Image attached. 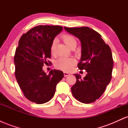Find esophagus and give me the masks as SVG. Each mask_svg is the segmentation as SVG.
<instances>
[{
	"instance_id": "esophagus-1",
	"label": "esophagus",
	"mask_w": 128,
	"mask_h": 128,
	"mask_svg": "<svg viewBox=\"0 0 128 128\" xmlns=\"http://www.w3.org/2000/svg\"><path fill=\"white\" fill-rule=\"evenodd\" d=\"M64 77H67V76L70 75V73L67 72H64Z\"/></svg>"
}]
</instances>
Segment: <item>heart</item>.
I'll list each match as a JSON object with an SVG mask.
<instances>
[{
    "label": "heart",
    "instance_id": "heart-1",
    "mask_svg": "<svg viewBox=\"0 0 128 128\" xmlns=\"http://www.w3.org/2000/svg\"><path fill=\"white\" fill-rule=\"evenodd\" d=\"M63 41L65 42V44L69 48H75L77 42L74 36H70V35H64L62 36ZM56 43V40H55L52 44L50 48V51L52 54H54L55 50V46ZM55 67L57 68L63 70L65 72H68L72 70L74 66V61L70 58H60L56 60L55 64Z\"/></svg>",
    "mask_w": 128,
    "mask_h": 128
}]
</instances>
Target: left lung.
I'll list each match as a JSON object with an SVG mask.
<instances>
[{
    "instance_id": "left-lung-1",
    "label": "left lung",
    "mask_w": 128,
    "mask_h": 128,
    "mask_svg": "<svg viewBox=\"0 0 128 128\" xmlns=\"http://www.w3.org/2000/svg\"><path fill=\"white\" fill-rule=\"evenodd\" d=\"M64 29L80 40L81 57L78 66L87 72L83 79L74 74L76 82L72 86V92L79 102L90 104L102 96L111 80L114 66L112 52L100 35L93 29L88 27H64Z\"/></svg>"
}]
</instances>
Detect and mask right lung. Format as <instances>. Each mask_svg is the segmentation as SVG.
Masks as SVG:
<instances>
[{
	"mask_svg": "<svg viewBox=\"0 0 128 128\" xmlns=\"http://www.w3.org/2000/svg\"><path fill=\"white\" fill-rule=\"evenodd\" d=\"M62 29L60 26H37L19 40L14 60L15 75L24 96L32 102L42 104L49 101L64 77L61 70H52L48 75L42 70L51 56L54 40Z\"/></svg>",
	"mask_w": 128,
	"mask_h": 128,
	"instance_id": "obj_1",
	"label": "right lung"
}]
</instances>
